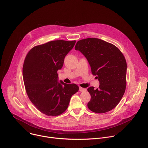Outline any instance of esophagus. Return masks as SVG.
<instances>
[{
    "mask_svg": "<svg viewBox=\"0 0 148 148\" xmlns=\"http://www.w3.org/2000/svg\"><path fill=\"white\" fill-rule=\"evenodd\" d=\"M79 91L80 92H84V91H86V88H82V87H79Z\"/></svg>",
    "mask_w": 148,
    "mask_h": 148,
    "instance_id": "esophagus-1",
    "label": "esophagus"
}]
</instances>
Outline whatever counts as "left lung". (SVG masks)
Segmentation results:
<instances>
[{
    "instance_id": "1",
    "label": "left lung",
    "mask_w": 148,
    "mask_h": 148,
    "mask_svg": "<svg viewBox=\"0 0 148 148\" xmlns=\"http://www.w3.org/2000/svg\"><path fill=\"white\" fill-rule=\"evenodd\" d=\"M75 50L85 56L92 74L99 81L98 88L87 89L91 95L88 108L99 114L112 110L122 99L126 88L127 65L123 54L112 44L96 38L78 41Z\"/></svg>"
}]
</instances>
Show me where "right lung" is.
Returning a JSON list of instances; mask_svg holds the SVG:
<instances>
[{"mask_svg": "<svg viewBox=\"0 0 148 148\" xmlns=\"http://www.w3.org/2000/svg\"><path fill=\"white\" fill-rule=\"evenodd\" d=\"M76 41L55 40L32 49L23 67L27 94L34 106L48 116H58L68 108L71 97L79 90L75 84L58 82L57 71Z\"/></svg>", "mask_w": 148, "mask_h": 148, "instance_id": "1", "label": "right lung"}]
</instances>
